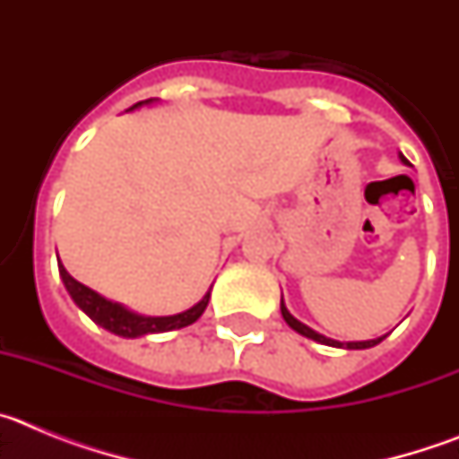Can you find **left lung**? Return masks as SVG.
Returning <instances> with one entry per match:
<instances>
[{
	"label": "left lung",
	"instance_id": "obj_1",
	"mask_svg": "<svg viewBox=\"0 0 459 459\" xmlns=\"http://www.w3.org/2000/svg\"><path fill=\"white\" fill-rule=\"evenodd\" d=\"M400 158H403V163H407V158H404V156H400ZM280 312H282V317H285V322L290 324L291 328H294L296 333L306 335V338L315 340V342L328 344V347H344V350H368V347H375V344H379L381 340L386 338V335H381V338H377V340H363V342H338V340L326 338V335L317 333V331H312L310 326H306V324H301L296 317H291V312L287 310L285 303H282V299H280Z\"/></svg>",
	"mask_w": 459,
	"mask_h": 459
}]
</instances>
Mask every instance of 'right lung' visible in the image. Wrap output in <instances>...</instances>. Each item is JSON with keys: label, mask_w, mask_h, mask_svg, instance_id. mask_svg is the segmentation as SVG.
I'll return each instance as SVG.
<instances>
[{"label": "right lung", "mask_w": 459, "mask_h": 459, "mask_svg": "<svg viewBox=\"0 0 459 459\" xmlns=\"http://www.w3.org/2000/svg\"><path fill=\"white\" fill-rule=\"evenodd\" d=\"M142 103H152L149 100H142ZM142 103H135L131 109L140 108ZM59 275L64 280V287L71 294V299L75 301V306L82 312H87L89 317L99 326L108 328L109 333L121 335V338H140V335H152V333H165V331H174V328L190 326L193 322L202 317V312L209 306L211 290L202 296L200 303H195L190 310L179 312V315H169V317H144V315H135V312L126 310L124 306L115 301H108L100 294H96L93 290H89L87 285L78 282L73 278L64 264L59 262Z\"/></svg>", "instance_id": "obj_1"}]
</instances>
